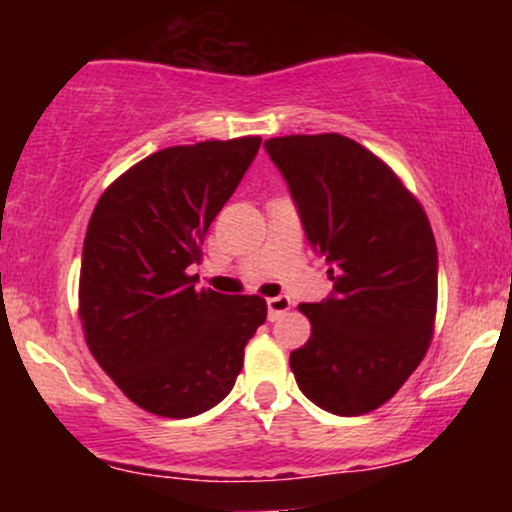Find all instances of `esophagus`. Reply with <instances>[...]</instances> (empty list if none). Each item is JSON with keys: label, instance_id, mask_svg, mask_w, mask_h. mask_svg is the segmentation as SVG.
Segmentation results:
<instances>
[{"label": "esophagus", "instance_id": "obj_1", "mask_svg": "<svg viewBox=\"0 0 512 512\" xmlns=\"http://www.w3.org/2000/svg\"><path fill=\"white\" fill-rule=\"evenodd\" d=\"M289 308H291L289 296H276V298H269V301H267V317H269V322L279 320V317L284 315L286 310H289Z\"/></svg>", "mask_w": 512, "mask_h": 512}]
</instances>
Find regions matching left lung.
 Returning a JSON list of instances; mask_svg holds the SVG:
<instances>
[{
    "instance_id": "8db88e82",
    "label": "left lung",
    "mask_w": 512,
    "mask_h": 512,
    "mask_svg": "<svg viewBox=\"0 0 512 512\" xmlns=\"http://www.w3.org/2000/svg\"><path fill=\"white\" fill-rule=\"evenodd\" d=\"M289 185L305 238L330 262L332 293L298 308L310 339L291 370L310 402L337 416L385 404L431 344L438 250L424 209L378 156L342 134L264 142Z\"/></svg>"
}]
</instances>
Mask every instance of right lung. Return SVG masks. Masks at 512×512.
<instances>
[{
  "instance_id": "add662e5",
  "label": "right lung",
  "mask_w": 512,
  "mask_h": 512,
  "mask_svg": "<svg viewBox=\"0 0 512 512\" xmlns=\"http://www.w3.org/2000/svg\"><path fill=\"white\" fill-rule=\"evenodd\" d=\"M260 144L240 137L156 151L103 192L88 221L79 279L86 344L151 414L190 419L216 407L267 320L260 296L197 289V274H187Z\"/></svg>"
}]
</instances>
